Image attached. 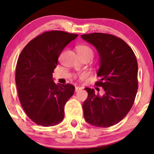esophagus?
I'll return each instance as SVG.
<instances>
[{
    "label": "esophagus",
    "instance_id": "1",
    "mask_svg": "<svg viewBox=\"0 0 154 154\" xmlns=\"http://www.w3.org/2000/svg\"><path fill=\"white\" fill-rule=\"evenodd\" d=\"M81 89V88L79 87H75V92H77V91H79V90Z\"/></svg>",
    "mask_w": 154,
    "mask_h": 154
}]
</instances>
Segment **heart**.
<instances>
[{"instance_id":"b5f03b06","label":"heart","mask_w":154,"mask_h":154,"mask_svg":"<svg viewBox=\"0 0 154 154\" xmlns=\"http://www.w3.org/2000/svg\"><path fill=\"white\" fill-rule=\"evenodd\" d=\"M77 53L79 57H89L91 60L93 57L94 52L92 48L87 45H81L77 48ZM85 77V74H81L80 77Z\"/></svg>"}]
</instances>
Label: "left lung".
I'll use <instances>...</instances> for the list:
<instances>
[{
	"label": "left lung",
	"mask_w": 154,
	"mask_h": 154,
	"mask_svg": "<svg viewBox=\"0 0 154 154\" xmlns=\"http://www.w3.org/2000/svg\"><path fill=\"white\" fill-rule=\"evenodd\" d=\"M93 45L100 57V78L95 85L104 94L85 88L87 99L83 104L85 119L97 127H110L122 120L131 109L138 88V62L132 48L122 39L104 33L81 35ZM99 89V88H98Z\"/></svg>",
	"instance_id": "left-lung-1"
}]
</instances>
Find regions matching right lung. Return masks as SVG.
I'll use <instances>...</instances> for the list:
<instances>
[{
	"label": "right lung",
	"instance_id": "right-lung-1",
	"mask_svg": "<svg viewBox=\"0 0 154 154\" xmlns=\"http://www.w3.org/2000/svg\"><path fill=\"white\" fill-rule=\"evenodd\" d=\"M78 34L52 30L32 40L19 55L16 84L27 116L38 125L52 126L64 118V106L73 95L71 84H55L53 72L64 48Z\"/></svg>",
	"mask_w": 154,
	"mask_h": 154
}]
</instances>
